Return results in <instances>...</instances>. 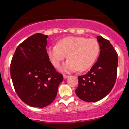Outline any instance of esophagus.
I'll list each match as a JSON object with an SVG mask.
<instances>
[{
	"instance_id": "esophagus-1",
	"label": "esophagus",
	"mask_w": 129,
	"mask_h": 129,
	"mask_svg": "<svg viewBox=\"0 0 129 129\" xmlns=\"http://www.w3.org/2000/svg\"><path fill=\"white\" fill-rule=\"evenodd\" d=\"M69 76H68V75H63V78H64V79H66V78H69Z\"/></svg>"
}]
</instances>
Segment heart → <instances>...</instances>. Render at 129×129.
<instances>
[{
	"label": "heart",
	"instance_id": "obj_1",
	"mask_svg": "<svg viewBox=\"0 0 129 129\" xmlns=\"http://www.w3.org/2000/svg\"><path fill=\"white\" fill-rule=\"evenodd\" d=\"M100 44L96 39L84 37L69 36L60 39L57 44L47 48L48 56L56 68L67 56L69 60L62 68L64 72H84L89 69L100 53Z\"/></svg>",
	"mask_w": 129,
	"mask_h": 129
}]
</instances>
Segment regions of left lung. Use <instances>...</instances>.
<instances>
[{
	"label": "left lung",
	"instance_id": "left-lung-1",
	"mask_svg": "<svg viewBox=\"0 0 129 129\" xmlns=\"http://www.w3.org/2000/svg\"><path fill=\"white\" fill-rule=\"evenodd\" d=\"M100 47L98 61L88 73L78 76L76 95L86 102L98 101L113 88L117 76L118 53L109 40L97 36Z\"/></svg>",
	"mask_w": 129,
	"mask_h": 129
}]
</instances>
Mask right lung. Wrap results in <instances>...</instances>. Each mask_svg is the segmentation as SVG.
<instances>
[{
	"instance_id": "add662e5",
	"label": "right lung",
	"mask_w": 129,
	"mask_h": 129,
	"mask_svg": "<svg viewBox=\"0 0 129 129\" xmlns=\"http://www.w3.org/2000/svg\"><path fill=\"white\" fill-rule=\"evenodd\" d=\"M48 36L32 35L19 44L10 65V74L16 93L22 101L34 107L50 104L63 80L50 61L46 49Z\"/></svg>"
}]
</instances>
